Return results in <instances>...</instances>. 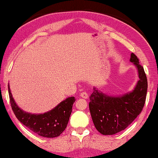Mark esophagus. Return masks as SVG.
I'll use <instances>...</instances> for the list:
<instances>
[{"mask_svg":"<svg viewBox=\"0 0 158 158\" xmlns=\"http://www.w3.org/2000/svg\"><path fill=\"white\" fill-rule=\"evenodd\" d=\"M80 96L81 98H83L87 99V98H88V94H87V93H85V92H83V93H81L80 94Z\"/></svg>","mask_w":158,"mask_h":158,"instance_id":"34e87169","label":"esophagus"}]
</instances>
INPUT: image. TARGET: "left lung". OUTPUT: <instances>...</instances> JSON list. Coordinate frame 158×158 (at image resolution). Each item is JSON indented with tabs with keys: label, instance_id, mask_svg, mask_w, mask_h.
I'll use <instances>...</instances> for the list:
<instances>
[{
	"label": "left lung",
	"instance_id": "left-lung-1",
	"mask_svg": "<svg viewBox=\"0 0 158 158\" xmlns=\"http://www.w3.org/2000/svg\"><path fill=\"white\" fill-rule=\"evenodd\" d=\"M130 62L136 68L139 80L132 91L109 95L96 87L89 96V108L95 128L103 135H114L125 130L138 117L144 106L147 79L138 57L131 53Z\"/></svg>",
	"mask_w": 158,
	"mask_h": 158
}]
</instances>
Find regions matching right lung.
I'll list each match as a JSON object with an SVG mask.
<instances>
[{
    "mask_svg": "<svg viewBox=\"0 0 158 158\" xmlns=\"http://www.w3.org/2000/svg\"><path fill=\"white\" fill-rule=\"evenodd\" d=\"M8 89L11 109L16 117L33 132L43 137L55 138L59 136L66 128L76 101L74 97L67 98L52 110L44 114H32L18 106L11 93L9 84Z\"/></svg>",
    "mask_w": 158,
    "mask_h": 158,
    "instance_id": "add662e5",
    "label": "right lung"
}]
</instances>
